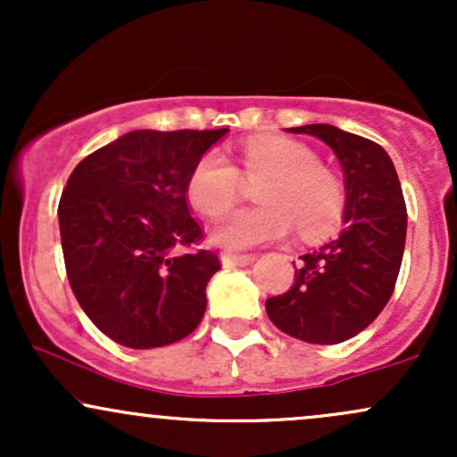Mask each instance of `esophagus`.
<instances>
[{
	"mask_svg": "<svg viewBox=\"0 0 457 457\" xmlns=\"http://www.w3.org/2000/svg\"><path fill=\"white\" fill-rule=\"evenodd\" d=\"M253 260H255V255H251V253H228V251L221 253L223 266H249V264H253Z\"/></svg>",
	"mask_w": 457,
	"mask_h": 457,
	"instance_id": "esophagus-1",
	"label": "esophagus"
}]
</instances>
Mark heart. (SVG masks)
<instances>
[{
    "instance_id": "1",
    "label": "heart",
    "mask_w": 457,
    "mask_h": 457,
    "mask_svg": "<svg viewBox=\"0 0 457 457\" xmlns=\"http://www.w3.org/2000/svg\"><path fill=\"white\" fill-rule=\"evenodd\" d=\"M246 178H266L258 193L262 206L236 208L212 223L211 243L223 249H251L286 238L298 229L301 238L322 240L339 228L345 191L339 178L320 165L316 152L292 139L260 137L240 152ZM243 178L234 162L211 150L195 162L187 180V197L199 212H223L238 197Z\"/></svg>"
}]
</instances>
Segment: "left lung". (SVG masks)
I'll use <instances>...</instances> for the list:
<instances>
[{"label":"left lung","mask_w":457,"mask_h":457,"mask_svg":"<svg viewBox=\"0 0 457 457\" xmlns=\"http://www.w3.org/2000/svg\"><path fill=\"white\" fill-rule=\"evenodd\" d=\"M287 133L328 145L344 170L342 234L301 255L295 286L266 301L277 328L307 344H339L370 327L385 309L400 275L406 243V204L391 156L371 139L305 124Z\"/></svg>","instance_id":"left-lung-1"}]
</instances>
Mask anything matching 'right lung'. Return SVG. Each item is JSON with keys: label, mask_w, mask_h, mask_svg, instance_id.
Returning <instances> with one entry per match:
<instances>
[{"label": "right lung", "mask_w": 457, "mask_h": 457, "mask_svg": "<svg viewBox=\"0 0 457 457\" xmlns=\"http://www.w3.org/2000/svg\"><path fill=\"white\" fill-rule=\"evenodd\" d=\"M229 130H130L75 167L62 193L68 281L87 318L135 350L185 339L206 312L217 253H174L202 238L187 206L195 162Z\"/></svg>", "instance_id": "1"}]
</instances>
